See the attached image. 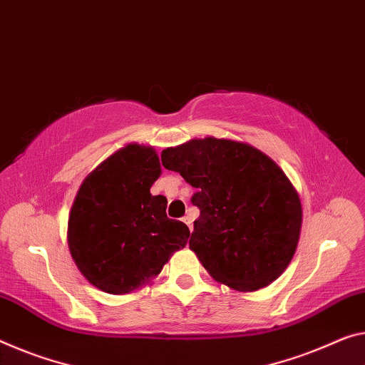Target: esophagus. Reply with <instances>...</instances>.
<instances>
[{
  "label": "esophagus",
  "instance_id": "34e87169",
  "mask_svg": "<svg viewBox=\"0 0 365 365\" xmlns=\"http://www.w3.org/2000/svg\"><path fill=\"white\" fill-rule=\"evenodd\" d=\"M182 222L186 223V225L189 227V230H192V217H190V215H186V217L182 218Z\"/></svg>",
  "mask_w": 365,
  "mask_h": 365
}]
</instances>
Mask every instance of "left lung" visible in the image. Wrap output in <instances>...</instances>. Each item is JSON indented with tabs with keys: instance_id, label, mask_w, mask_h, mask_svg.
Returning a JSON list of instances; mask_svg holds the SVG:
<instances>
[{
	"instance_id": "8db88e82",
	"label": "left lung",
	"mask_w": 365,
	"mask_h": 365,
	"mask_svg": "<svg viewBox=\"0 0 365 365\" xmlns=\"http://www.w3.org/2000/svg\"><path fill=\"white\" fill-rule=\"evenodd\" d=\"M161 163L195 187L189 248L218 282L253 292L276 280L292 261L302 204L284 171L248 143L194 138L161 153Z\"/></svg>"
}]
</instances>
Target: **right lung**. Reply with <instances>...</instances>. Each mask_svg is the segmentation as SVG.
I'll return each mask as SVG.
<instances>
[{"label": "right lung", "instance_id": "obj_1", "mask_svg": "<svg viewBox=\"0 0 365 365\" xmlns=\"http://www.w3.org/2000/svg\"><path fill=\"white\" fill-rule=\"evenodd\" d=\"M161 175L153 147L128 143L89 173L68 217V248L94 287L122 295L158 276L186 246V223L166 215L165 195L150 187Z\"/></svg>", "mask_w": 365, "mask_h": 365}]
</instances>
